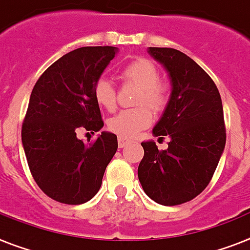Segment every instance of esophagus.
<instances>
[{
    "mask_svg": "<svg viewBox=\"0 0 250 250\" xmlns=\"http://www.w3.org/2000/svg\"><path fill=\"white\" fill-rule=\"evenodd\" d=\"M117 144H119V148H124L126 144H129V140L125 139V138L119 137V139H117Z\"/></svg>",
    "mask_w": 250,
    "mask_h": 250,
    "instance_id": "esophagus-1",
    "label": "esophagus"
}]
</instances>
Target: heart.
<instances>
[{"label":"heart","mask_w":250,"mask_h":250,"mask_svg":"<svg viewBox=\"0 0 250 250\" xmlns=\"http://www.w3.org/2000/svg\"><path fill=\"white\" fill-rule=\"evenodd\" d=\"M121 78L125 82L139 86L134 108L123 110L108 120V130L125 139L135 138L138 134L153 123V113L166 108L170 92L166 84L160 80L157 66L147 59H138L124 66ZM93 96L101 107L112 111L116 107V90L106 78H100L94 84Z\"/></svg>","instance_id":"heart-1"}]
</instances>
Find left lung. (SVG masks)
<instances>
[{"label": "left lung", "mask_w": 250, "mask_h": 250, "mask_svg": "<svg viewBox=\"0 0 250 250\" xmlns=\"http://www.w3.org/2000/svg\"><path fill=\"white\" fill-rule=\"evenodd\" d=\"M154 60L170 75L172 92L154 126L156 137H168V148L158 150L143 142L138 177L146 194L162 206L194 199L209 184L226 143L221 96L211 76L185 53L149 47Z\"/></svg>", "instance_id": "1"}]
</instances>
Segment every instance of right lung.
Masks as SVG:
<instances>
[{"instance_id": "add662e5", "label": "right lung", "mask_w": 250, "mask_h": 250, "mask_svg": "<svg viewBox=\"0 0 250 250\" xmlns=\"http://www.w3.org/2000/svg\"><path fill=\"white\" fill-rule=\"evenodd\" d=\"M117 51L111 46L74 49L49 66L33 88L21 142L33 179L53 201H90L116 153L115 134L102 131L90 144L78 139L76 134L102 129L93 88Z\"/></svg>"}]
</instances>
